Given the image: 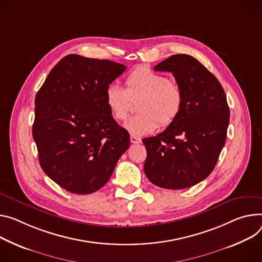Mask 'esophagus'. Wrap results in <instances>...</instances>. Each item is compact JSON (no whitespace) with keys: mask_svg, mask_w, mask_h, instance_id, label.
<instances>
[{"mask_svg":"<svg viewBox=\"0 0 262 262\" xmlns=\"http://www.w3.org/2000/svg\"><path fill=\"white\" fill-rule=\"evenodd\" d=\"M130 142L133 144H139V143H141V139L137 138L135 136H130Z\"/></svg>","mask_w":262,"mask_h":262,"instance_id":"34e87169","label":"esophagus"}]
</instances>
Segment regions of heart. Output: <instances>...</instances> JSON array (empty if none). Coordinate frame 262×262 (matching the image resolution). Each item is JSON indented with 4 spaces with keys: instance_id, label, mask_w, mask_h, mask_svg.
Listing matches in <instances>:
<instances>
[{
    "instance_id": "b5f03b06",
    "label": "heart",
    "mask_w": 262,
    "mask_h": 262,
    "mask_svg": "<svg viewBox=\"0 0 262 262\" xmlns=\"http://www.w3.org/2000/svg\"><path fill=\"white\" fill-rule=\"evenodd\" d=\"M126 89L116 84L106 88L104 102L112 117L117 121L126 119L132 101H138V112L124 124V128L135 137L154 133L159 123L170 125L181 113L183 92L180 85L165 75L152 70L140 67L134 70L125 79Z\"/></svg>"
}]
</instances>
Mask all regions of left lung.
Here are the masks:
<instances>
[{
	"instance_id": "left-lung-1",
	"label": "left lung",
	"mask_w": 262,
	"mask_h": 262,
	"mask_svg": "<svg viewBox=\"0 0 262 262\" xmlns=\"http://www.w3.org/2000/svg\"><path fill=\"white\" fill-rule=\"evenodd\" d=\"M154 69L173 74L183 106L163 133L142 140L147 151L144 172L158 187L189 188L212 172L225 145L230 120L226 94L217 78L190 55H171Z\"/></svg>"
}]
</instances>
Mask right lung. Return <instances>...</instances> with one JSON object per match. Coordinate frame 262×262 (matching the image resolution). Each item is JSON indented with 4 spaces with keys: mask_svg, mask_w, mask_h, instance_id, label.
<instances>
[{
    "mask_svg": "<svg viewBox=\"0 0 262 262\" xmlns=\"http://www.w3.org/2000/svg\"><path fill=\"white\" fill-rule=\"evenodd\" d=\"M126 67L69 54L50 71L35 96L32 135L43 172L75 194L103 187L129 147L126 129L104 102L106 88Z\"/></svg>",
    "mask_w": 262,
    "mask_h": 262,
    "instance_id": "obj_1",
    "label": "right lung"
}]
</instances>
